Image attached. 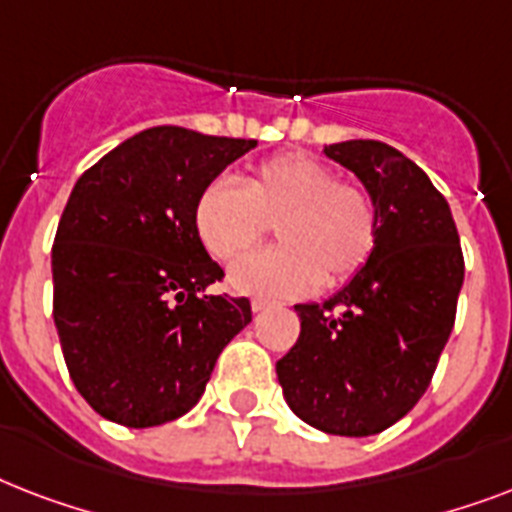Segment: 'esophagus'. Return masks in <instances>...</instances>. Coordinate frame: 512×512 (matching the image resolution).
I'll return each instance as SVG.
<instances>
[{
  "mask_svg": "<svg viewBox=\"0 0 512 512\" xmlns=\"http://www.w3.org/2000/svg\"><path fill=\"white\" fill-rule=\"evenodd\" d=\"M273 300L268 297H252V311H265V308H273Z\"/></svg>",
  "mask_w": 512,
  "mask_h": 512,
  "instance_id": "esophagus-1",
  "label": "esophagus"
}]
</instances>
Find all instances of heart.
<instances>
[{
	"mask_svg": "<svg viewBox=\"0 0 512 512\" xmlns=\"http://www.w3.org/2000/svg\"><path fill=\"white\" fill-rule=\"evenodd\" d=\"M193 223L217 260H236L276 224L279 248L231 268L236 292L273 297L308 295L319 284L340 287L369 263L380 233L372 193L305 154L265 159L244 185L225 177L209 183Z\"/></svg>",
	"mask_w": 512,
	"mask_h": 512,
	"instance_id": "b5f03b06",
	"label": "heart"
}]
</instances>
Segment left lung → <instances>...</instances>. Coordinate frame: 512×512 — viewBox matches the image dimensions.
<instances>
[{"label":"left lung","instance_id":"obj_1","mask_svg":"<svg viewBox=\"0 0 512 512\" xmlns=\"http://www.w3.org/2000/svg\"><path fill=\"white\" fill-rule=\"evenodd\" d=\"M361 177L380 217L369 263L327 303L295 305L300 337L276 364L292 412L332 436H374L414 409L452 335L465 257L428 175L380 140L324 148Z\"/></svg>","mask_w":512,"mask_h":512}]
</instances>
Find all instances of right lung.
Here are the masks:
<instances>
[{"mask_svg":"<svg viewBox=\"0 0 512 512\" xmlns=\"http://www.w3.org/2000/svg\"><path fill=\"white\" fill-rule=\"evenodd\" d=\"M257 140L151 127L76 180L52 244V316L87 404L127 428L183 417L252 321L247 297L204 295L223 268L201 244V191Z\"/></svg>","mask_w":512,"mask_h":512,"instance_id":"add662e5","label":"right lung"}]
</instances>
